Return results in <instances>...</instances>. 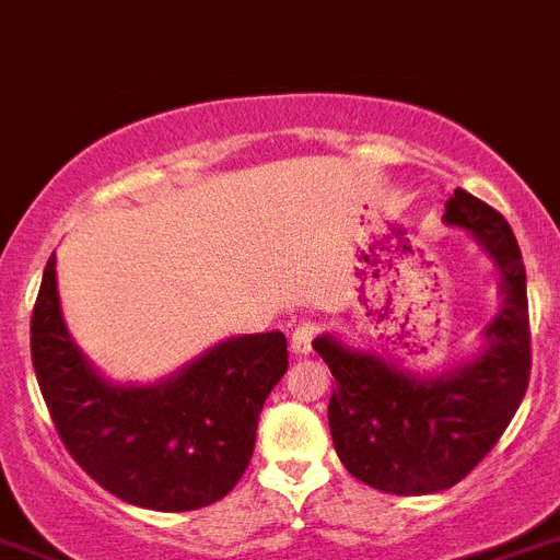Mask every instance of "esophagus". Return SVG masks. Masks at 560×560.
Returning a JSON list of instances; mask_svg holds the SVG:
<instances>
[{
    "mask_svg": "<svg viewBox=\"0 0 560 560\" xmlns=\"http://www.w3.org/2000/svg\"><path fill=\"white\" fill-rule=\"evenodd\" d=\"M316 336H318V324L302 322L293 330V336H290V350H293L295 355H307V352H313V338Z\"/></svg>",
    "mask_w": 560,
    "mask_h": 560,
    "instance_id": "esophagus-1",
    "label": "esophagus"
}]
</instances>
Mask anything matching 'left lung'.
<instances>
[{"instance_id": "1", "label": "left lung", "mask_w": 560, "mask_h": 560, "mask_svg": "<svg viewBox=\"0 0 560 560\" xmlns=\"http://www.w3.org/2000/svg\"><path fill=\"white\" fill-rule=\"evenodd\" d=\"M444 222L469 230L501 272L504 302L478 359L412 375L332 336L313 341L336 378L327 418L338 458L352 478L393 495L441 492L467 478L518 410L533 368L527 272L506 219L455 187Z\"/></svg>"}]
</instances>
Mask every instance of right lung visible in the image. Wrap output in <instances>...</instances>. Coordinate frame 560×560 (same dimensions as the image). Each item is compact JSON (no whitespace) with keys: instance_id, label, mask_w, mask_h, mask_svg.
Here are the masks:
<instances>
[{"instance_id":"add662e5","label":"right lung","mask_w":560,"mask_h":560,"mask_svg":"<svg viewBox=\"0 0 560 560\" xmlns=\"http://www.w3.org/2000/svg\"><path fill=\"white\" fill-rule=\"evenodd\" d=\"M31 359L59 439L98 487L144 510L187 512L244 476L258 412L288 370V338H228L167 382L110 384L68 336L54 253L33 304Z\"/></svg>"}]
</instances>
